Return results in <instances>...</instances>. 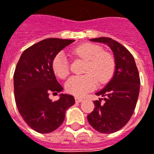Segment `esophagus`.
I'll use <instances>...</instances> for the list:
<instances>
[{
  "label": "esophagus",
  "mask_w": 154,
  "mask_h": 154,
  "mask_svg": "<svg viewBox=\"0 0 154 154\" xmlns=\"http://www.w3.org/2000/svg\"><path fill=\"white\" fill-rule=\"evenodd\" d=\"M75 101H76L77 103H81V102L83 101V99H81V98H78V97H76V98H75Z\"/></svg>",
  "instance_id": "obj_1"
}]
</instances>
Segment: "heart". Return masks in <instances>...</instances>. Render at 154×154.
Segmentation results:
<instances>
[{"instance_id":"heart-1","label":"heart","mask_w":154,"mask_h":154,"mask_svg":"<svg viewBox=\"0 0 154 154\" xmlns=\"http://www.w3.org/2000/svg\"><path fill=\"white\" fill-rule=\"evenodd\" d=\"M74 55L87 60L84 72L80 77H72L66 82V90L70 94L82 97L97 87L98 80L105 82L112 77L115 62L111 55L102 52L101 48L93 44H83L72 51ZM52 70L60 78H66L69 74L68 60L63 52H60L52 60Z\"/></svg>"}]
</instances>
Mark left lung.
I'll use <instances>...</instances> for the list:
<instances>
[{"label": "left lung", "mask_w": 154, "mask_h": 154, "mask_svg": "<svg viewBox=\"0 0 154 154\" xmlns=\"http://www.w3.org/2000/svg\"><path fill=\"white\" fill-rule=\"evenodd\" d=\"M89 40L107 45L112 51L116 66L110 81L96 93L103 99L94 101V109L88 116V121L99 132L113 133L125 126L134 112L140 91L138 70L134 57L120 43L105 37Z\"/></svg>", "instance_id": "left-lung-1"}]
</instances>
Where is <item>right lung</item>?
I'll return each instance as SVG.
<instances>
[{
    "label": "right lung",
    "instance_id": "right-lung-1",
    "mask_svg": "<svg viewBox=\"0 0 154 154\" xmlns=\"http://www.w3.org/2000/svg\"><path fill=\"white\" fill-rule=\"evenodd\" d=\"M75 41L45 38L25 50L20 56L13 76L14 96L21 116L39 133H50L63 123L66 111L75 103L74 97L60 94L52 101L49 94H58L63 88L52 70V60L65 47Z\"/></svg>",
    "mask_w": 154,
    "mask_h": 154
}]
</instances>
